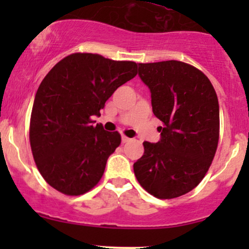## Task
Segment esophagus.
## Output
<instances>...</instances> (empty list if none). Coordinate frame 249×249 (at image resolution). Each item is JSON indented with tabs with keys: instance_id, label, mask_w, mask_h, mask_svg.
I'll use <instances>...</instances> for the list:
<instances>
[{
	"instance_id": "34e87169",
	"label": "esophagus",
	"mask_w": 249,
	"mask_h": 249,
	"mask_svg": "<svg viewBox=\"0 0 249 249\" xmlns=\"http://www.w3.org/2000/svg\"><path fill=\"white\" fill-rule=\"evenodd\" d=\"M130 141H131V139L128 138V137H126V136H122V142H123V144H125V142H128Z\"/></svg>"
}]
</instances>
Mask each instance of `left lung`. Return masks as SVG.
I'll use <instances>...</instances> for the list:
<instances>
[{
    "label": "left lung",
    "instance_id": "1",
    "mask_svg": "<svg viewBox=\"0 0 249 249\" xmlns=\"http://www.w3.org/2000/svg\"><path fill=\"white\" fill-rule=\"evenodd\" d=\"M138 75L150 89L160 141L144 142L133 164L142 188L159 199L184 196L207 173L219 142V102L201 71L179 61L139 63Z\"/></svg>",
    "mask_w": 249,
    "mask_h": 249
}]
</instances>
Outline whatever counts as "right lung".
<instances>
[{"instance_id": "obj_1", "label": "right lung", "mask_w": 249, "mask_h": 249, "mask_svg": "<svg viewBox=\"0 0 249 249\" xmlns=\"http://www.w3.org/2000/svg\"><path fill=\"white\" fill-rule=\"evenodd\" d=\"M137 64L97 53L59 61L37 90L30 118V146L45 181L67 196L95 187L107 158L121 144L118 132L92 125L105 102L137 75Z\"/></svg>"}]
</instances>
